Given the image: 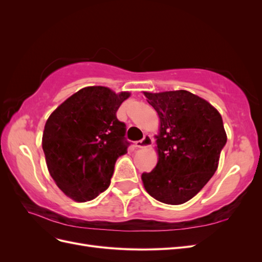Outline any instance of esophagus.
I'll list each match as a JSON object with an SVG mask.
<instances>
[{"instance_id": "obj_1", "label": "esophagus", "mask_w": 262, "mask_h": 262, "mask_svg": "<svg viewBox=\"0 0 262 262\" xmlns=\"http://www.w3.org/2000/svg\"><path fill=\"white\" fill-rule=\"evenodd\" d=\"M154 143L153 138L149 136V134H145L144 138L142 139L141 141H137L136 142V146L139 148H144V147H148Z\"/></svg>"}]
</instances>
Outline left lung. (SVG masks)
<instances>
[{
	"instance_id": "1",
	"label": "left lung",
	"mask_w": 262,
	"mask_h": 262,
	"mask_svg": "<svg viewBox=\"0 0 262 262\" xmlns=\"http://www.w3.org/2000/svg\"><path fill=\"white\" fill-rule=\"evenodd\" d=\"M158 114V162L142 173L144 188L157 201L182 204L208 184L226 144L223 120L207 100L188 91L144 93Z\"/></svg>"
}]
</instances>
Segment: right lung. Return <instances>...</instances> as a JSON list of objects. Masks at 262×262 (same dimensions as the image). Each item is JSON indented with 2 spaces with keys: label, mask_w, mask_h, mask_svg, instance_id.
<instances>
[{
  "label": "right lung",
  "mask_w": 262,
  "mask_h": 262,
  "mask_svg": "<svg viewBox=\"0 0 262 262\" xmlns=\"http://www.w3.org/2000/svg\"><path fill=\"white\" fill-rule=\"evenodd\" d=\"M130 96L104 86L85 87L50 115L42 149L55 184L71 199H95L110 185L118 157L128 152L125 123L119 107Z\"/></svg>",
  "instance_id": "add662e5"
}]
</instances>
